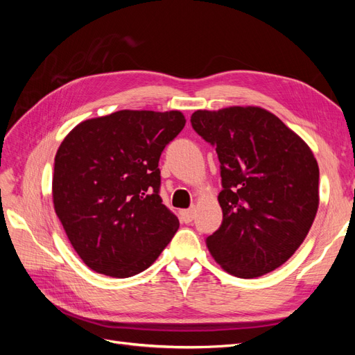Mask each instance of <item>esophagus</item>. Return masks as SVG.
Here are the masks:
<instances>
[{
  "label": "esophagus",
  "instance_id": "esophagus-1",
  "mask_svg": "<svg viewBox=\"0 0 355 355\" xmlns=\"http://www.w3.org/2000/svg\"><path fill=\"white\" fill-rule=\"evenodd\" d=\"M194 216H196V210H194V207H192V209H188V210H182V211H180V218H182V220H184L185 223H191L192 220H194Z\"/></svg>",
  "mask_w": 355,
  "mask_h": 355
}]
</instances>
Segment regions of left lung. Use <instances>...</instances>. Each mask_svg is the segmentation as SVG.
I'll return each instance as SVG.
<instances>
[{
  "instance_id": "left-lung-1",
  "label": "left lung",
  "mask_w": 355,
  "mask_h": 355,
  "mask_svg": "<svg viewBox=\"0 0 355 355\" xmlns=\"http://www.w3.org/2000/svg\"><path fill=\"white\" fill-rule=\"evenodd\" d=\"M194 130L216 148L222 223L206 243L240 278L274 271L302 244L318 209L320 171L296 133L257 106L196 111Z\"/></svg>"
}]
</instances>
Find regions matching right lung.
<instances>
[{
	"label": "right lung",
	"instance_id": "1",
	"mask_svg": "<svg viewBox=\"0 0 355 355\" xmlns=\"http://www.w3.org/2000/svg\"><path fill=\"white\" fill-rule=\"evenodd\" d=\"M185 127L179 111H118L83 121L55 158L53 202L68 239L93 271L133 277L179 228L159 197L158 161Z\"/></svg>",
	"mask_w": 355,
	"mask_h": 355
}]
</instances>
